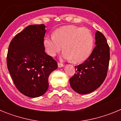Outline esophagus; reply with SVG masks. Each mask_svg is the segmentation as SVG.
I'll return each instance as SVG.
<instances>
[{"mask_svg": "<svg viewBox=\"0 0 121 121\" xmlns=\"http://www.w3.org/2000/svg\"><path fill=\"white\" fill-rule=\"evenodd\" d=\"M57 65H58L59 68H61V67H64V65L63 64H62V63L58 62V63H57Z\"/></svg>", "mask_w": 121, "mask_h": 121, "instance_id": "esophagus-1", "label": "esophagus"}]
</instances>
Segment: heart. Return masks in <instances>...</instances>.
I'll use <instances>...</instances> for the list:
<instances>
[{
	"label": "heart",
	"instance_id": "b5f03b06",
	"mask_svg": "<svg viewBox=\"0 0 121 121\" xmlns=\"http://www.w3.org/2000/svg\"><path fill=\"white\" fill-rule=\"evenodd\" d=\"M43 45L48 55L54 57L62 49L64 59L74 63L84 61L89 57L94 45L92 33L86 28L67 26L58 29L55 34L45 37Z\"/></svg>",
	"mask_w": 121,
	"mask_h": 121
}]
</instances>
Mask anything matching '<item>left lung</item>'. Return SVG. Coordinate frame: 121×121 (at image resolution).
<instances>
[{"label": "left lung", "mask_w": 121, "mask_h": 121, "mask_svg": "<svg viewBox=\"0 0 121 121\" xmlns=\"http://www.w3.org/2000/svg\"><path fill=\"white\" fill-rule=\"evenodd\" d=\"M95 45L96 47L88 58L82 64L75 66L76 73L70 79L71 88L81 95L96 90L107 76L110 48L106 38L99 31L95 34Z\"/></svg>", "instance_id": "left-lung-1"}]
</instances>
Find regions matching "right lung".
Returning <instances> with one entry per match:
<instances>
[{
    "label": "right lung",
    "instance_id": "add662e5",
    "mask_svg": "<svg viewBox=\"0 0 121 121\" xmlns=\"http://www.w3.org/2000/svg\"><path fill=\"white\" fill-rule=\"evenodd\" d=\"M45 27L43 24L26 26L16 35L8 48L9 74L18 90L30 98L45 93L49 76L57 68V62L45 52Z\"/></svg>",
    "mask_w": 121,
    "mask_h": 121
}]
</instances>
